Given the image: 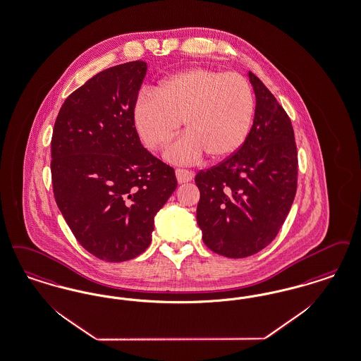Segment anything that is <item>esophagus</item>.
Returning <instances> with one entry per match:
<instances>
[{
	"mask_svg": "<svg viewBox=\"0 0 361 361\" xmlns=\"http://www.w3.org/2000/svg\"><path fill=\"white\" fill-rule=\"evenodd\" d=\"M193 176H195V173L190 172V171H187V169H181V168L176 169V177H177L178 183H188L193 178Z\"/></svg>",
	"mask_w": 361,
	"mask_h": 361,
	"instance_id": "obj_1",
	"label": "esophagus"
}]
</instances>
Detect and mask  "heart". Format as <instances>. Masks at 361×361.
Wrapping results in <instances>:
<instances>
[{
  "mask_svg": "<svg viewBox=\"0 0 361 361\" xmlns=\"http://www.w3.org/2000/svg\"><path fill=\"white\" fill-rule=\"evenodd\" d=\"M255 110L250 83L236 73L195 67L145 91L133 109L134 125L147 147L169 144L185 123L187 135L166 150V159L192 162L232 157L245 144Z\"/></svg>",
  "mask_w": 361,
  "mask_h": 361,
  "instance_id": "1",
  "label": "heart"
}]
</instances>
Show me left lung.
<instances>
[{
	"label": "left lung",
	"mask_w": 361,
	"mask_h": 361,
	"mask_svg": "<svg viewBox=\"0 0 361 361\" xmlns=\"http://www.w3.org/2000/svg\"><path fill=\"white\" fill-rule=\"evenodd\" d=\"M248 78L257 106L245 144L230 159L195 177L202 240L227 258H245L270 245L297 192L291 121L259 78L252 73Z\"/></svg>",
	"instance_id": "left-lung-1"
}]
</instances>
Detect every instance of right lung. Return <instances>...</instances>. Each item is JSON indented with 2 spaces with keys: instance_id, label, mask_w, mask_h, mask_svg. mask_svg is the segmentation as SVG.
I'll list each match as a JSON object with an SVG mask.
<instances>
[{
  "instance_id": "obj_1",
  "label": "right lung",
  "mask_w": 361,
  "mask_h": 361,
  "mask_svg": "<svg viewBox=\"0 0 361 361\" xmlns=\"http://www.w3.org/2000/svg\"><path fill=\"white\" fill-rule=\"evenodd\" d=\"M147 66L97 73L64 101L51 141L59 209L76 240L106 262L141 255L177 187L173 168L145 149L133 109Z\"/></svg>"
}]
</instances>
